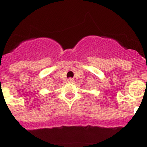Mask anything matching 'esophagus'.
<instances>
[{"label":"esophagus","instance_id":"obj_1","mask_svg":"<svg viewBox=\"0 0 147 147\" xmlns=\"http://www.w3.org/2000/svg\"><path fill=\"white\" fill-rule=\"evenodd\" d=\"M74 81V79L73 78H69L68 79V82H69V83H72Z\"/></svg>","mask_w":147,"mask_h":147}]
</instances>
